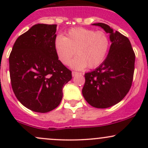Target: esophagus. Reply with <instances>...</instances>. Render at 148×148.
Instances as JSON below:
<instances>
[{
	"mask_svg": "<svg viewBox=\"0 0 148 148\" xmlns=\"http://www.w3.org/2000/svg\"><path fill=\"white\" fill-rule=\"evenodd\" d=\"M79 74V72H77V71H72V76H73V77H74V76H76L77 74Z\"/></svg>",
	"mask_w": 148,
	"mask_h": 148,
	"instance_id": "34e87169",
	"label": "esophagus"
}]
</instances>
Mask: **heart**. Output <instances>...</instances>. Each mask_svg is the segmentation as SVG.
<instances>
[{
	"mask_svg": "<svg viewBox=\"0 0 148 148\" xmlns=\"http://www.w3.org/2000/svg\"><path fill=\"white\" fill-rule=\"evenodd\" d=\"M110 47L107 33L85 28H71L65 36L58 35L54 39V49L63 64L68 65L75 53L78 55L71 64L76 69H82L86 66L89 69L99 66L107 57Z\"/></svg>",
	"mask_w": 148,
	"mask_h": 148,
	"instance_id": "1",
	"label": "heart"
}]
</instances>
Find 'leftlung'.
I'll use <instances>...</instances> for the list:
<instances>
[{
    "mask_svg": "<svg viewBox=\"0 0 148 148\" xmlns=\"http://www.w3.org/2000/svg\"><path fill=\"white\" fill-rule=\"evenodd\" d=\"M110 34L112 44L103 63L95 71L84 74L82 95L91 106L107 108L120 102L132 86L135 54L127 37L113 31L108 25L94 23Z\"/></svg>",
    "mask_w": 148,
    "mask_h": 148,
    "instance_id": "left-lung-1",
    "label": "left lung"
}]
</instances>
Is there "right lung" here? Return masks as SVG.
Here are the masks:
<instances>
[{
	"instance_id": "add662e5",
	"label": "right lung",
	"mask_w": 148,
	"mask_h": 148,
	"mask_svg": "<svg viewBox=\"0 0 148 148\" xmlns=\"http://www.w3.org/2000/svg\"><path fill=\"white\" fill-rule=\"evenodd\" d=\"M56 25L38 23L16 39L9 56L12 89L24 107L36 112L54 110L71 71L59 60L54 49Z\"/></svg>"
}]
</instances>
